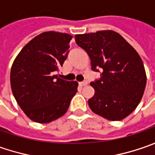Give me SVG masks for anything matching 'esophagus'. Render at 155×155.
<instances>
[{
  "label": "esophagus",
  "mask_w": 155,
  "mask_h": 155,
  "mask_svg": "<svg viewBox=\"0 0 155 155\" xmlns=\"http://www.w3.org/2000/svg\"><path fill=\"white\" fill-rule=\"evenodd\" d=\"M87 84H88L87 81H84V82H80L79 83V84H80L81 86H85V85H87Z\"/></svg>",
  "instance_id": "esophagus-1"
}]
</instances>
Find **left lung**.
<instances>
[{"instance_id": "obj_1", "label": "left lung", "mask_w": 155, "mask_h": 155, "mask_svg": "<svg viewBox=\"0 0 155 155\" xmlns=\"http://www.w3.org/2000/svg\"><path fill=\"white\" fill-rule=\"evenodd\" d=\"M76 43L88 53L91 70L103 72L91 83L95 95L88 104L94 113L110 121L130 115L142 98L147 84L143 62L131 45L114 31L77 34Z\"/></svg>"}]
</instances>
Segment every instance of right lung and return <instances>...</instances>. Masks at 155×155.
Masks as SVG:
<instances>
[{
  "instance_id": "obj_1",
  "label": "right lung",
  "mask_w": 155,
  "mask_h": 155,
  "mask_svg": "<svg viewBox=\"0 0 155 155\" xmlns=\"http://www.w3.org/2000/svg\"><path fill=\"white\" fill-rule=\"evenodd\" d=\"M71 39L68 33H40L22 48L13 63L12 92L33 122L48 123L64 116L78 91V82L54 75L67 58Z\"/></svg>"
}]
</instances>
